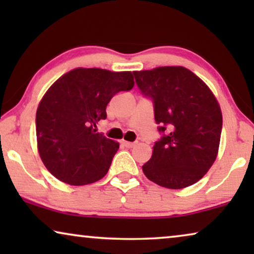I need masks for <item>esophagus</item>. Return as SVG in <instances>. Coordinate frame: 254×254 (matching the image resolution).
<instances>
[{
    "instance_id": "esophagus-1",
    "label": "esophagus",
    "mask_w": 254,
    "mask_h": 254,
    "mask_svg": "<svg viewBox=\"0 0 254 254\" xmlns=\"http://www.w3.org/2000/svg\"><path fill=\"white\" fill-rule=\"evenodd\" d=\"M121 144L126 148H133L135 145L134 142H128V141H121Z\"/></svg>"
}]
</instances>
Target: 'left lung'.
Masks as SVG:
<instances>
[{"mask_svg":"<svg viewBox=\"0 0 254 254\" xmlns=\"http://www.w3.org/2000/svg\"><path fill=\"white\" fill-rule=\"evenodd\" d=\"M142 93L154 100L161 133L152 156L142 166L145 177L165 189H185L202 178L218 154L222 112L213 91L182 65L134 71Z\"/></svg>","mask_w":254,"mask_h":254,"instance_id":"left-lung-1","label":"left lung"}]
</instances>
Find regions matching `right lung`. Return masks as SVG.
Listing matches in <instances>:
<instances>
[{"label": "right lung", "mask_w": 254, "mask_h": 254, "mask_svg": "<svg viewBox=\"0 0 254 254\" xmlns=\"http://www.w3.org/2000/svg\"><path fill=\"white\" fill-rule=\"evenodd\" d=\"M134 86L131 71L75 68L50 86L36 114L38 152L61 182L83 186L109 171L119 143L97 131L116 93Z\"/></svg>", "instance_id": "1"}]
</instances>
